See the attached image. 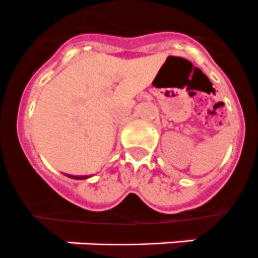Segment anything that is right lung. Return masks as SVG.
I'll list each match as a JSON object with an SVG mask.
<instances>
[{
    "label": "right lung",
    "mask_w": 258,
    "mask_h": 258,
    "mask_svg": "<svg viewBox=\"0 0 258 258\" xmlns=\"http://www.w3.org/2000/svg\"><path fill=\"white\" fill-rule=\"evenodd\" d=\"M70 178H74V179H86V178H88V176L86 175H68Z\"/></svg>",
    "instance_id": "1"
}]
</instances>
